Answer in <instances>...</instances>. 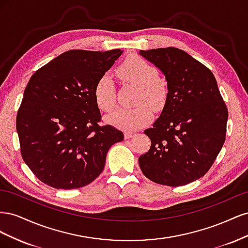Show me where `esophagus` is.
Returning a JSON list of instances; mask_svg holds the SVG:
<instances>
[{
    "instance_id": "1",
    "label": "esophagus",
    "mask_w": 248,
    "mask_h": 248,
    "mask_svg": "<svg viewBox=\"0 0 248 248\" xmlns=\"http://www.w3.org/2000/svg\"><path fill=\"white\" fill-rule=\"evenodd\" d=\"M133 136H134V133H133V132H130V131H126V132L124 133V138H125L126 140L132 138Z\"/></svg>"
}]
</instances>
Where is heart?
Wrapping results in <instances>:
<instances>
[{"instance_id": "1", "label": "heart", "mask_w": 248, "mask_h": 248, "mask_svg": "<svg viewBox=\"0 0 248 248\" xmlns=\"http://www.w3.org/2000/svg\"><path fill=\"white\" fill-rule=\"evenodd\" d=\"M117 74L124 81L139 88L137 104L140 106L132 109L117 108L107 117V121L122 130H137L151 120V108L160 110L164 107L168 97L167 87L159 79L158 69L140 57L127 59L117 68ZM94 99L97 108L102 111H110L115 108L116 90L108 74H103L96 81Z\"/></svg>"}]
</instances>
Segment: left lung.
Returning a JSON list of instances; mask_svg holds the SVG:
<instances>
[{
    "label": "left lung",
    "mask_w": 248,
    "mask_h": 248,
    "mask_svg": "<svg viewBox=\"0 0 248 248\" xmlns=\"http://www.w3.org/2000/svg\"><path fill=\"white\" fill-rule=\"evenodd\" d=\"M166 77L168 97L159 118L144 132L151 140L139 158L151 181L182 186L210 170L226 140L228 108L211 70L176 47L140 50Z\"/></svg>",
    "instance_id": "8db88e82"
}]
</instances>
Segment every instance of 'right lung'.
Wrapping results in <instances>:
<instances>
[{
	"label": "right lung",
	"instance_id": "right-lung-1",
	"mask_svg": "<svg viewBox=\"0 0 248 248\" xmlns=\"http://www.w3.org/2000/svg\"><path fill=\"white\" fill-rule=\"evenodd\" d=\"M121 49H72L42 66L30 78L17 111L22 159L41 182L77 189L98 177L109 148L124 139L111 125L100 126L94 99L98 78Z\"/></svg>",
	"mask_w": 248,
	"mask_h": 248
}]
</instances>
